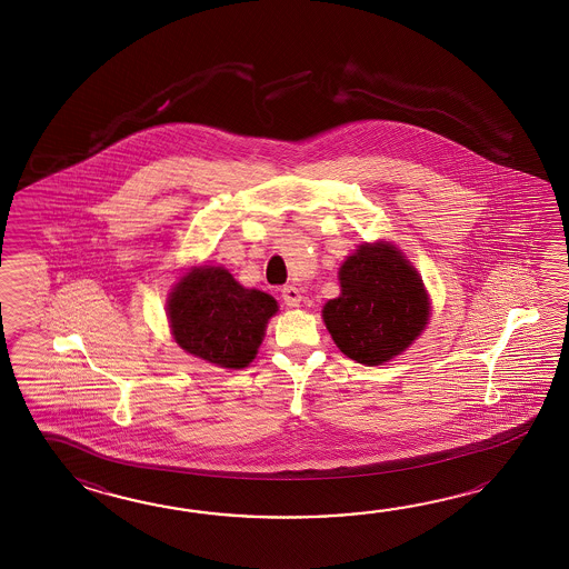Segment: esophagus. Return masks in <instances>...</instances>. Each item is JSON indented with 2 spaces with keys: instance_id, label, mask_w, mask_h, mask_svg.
<instances>
[{
  "instance_id": "obj_1",
  "label": "esophagus",
  "mask_w": 569,
  "mask_h": 569,
  "mask_svg": "<svg viewBox=\"0 0 569 569\" xmlns=\"http://www.w3.org/2000/svg\"><path fill=\"white\" fill-rule=\"evenodd\" d=\"M280 295H282V299H284V302H287L289 307H299V302H301L302 299L301 290L297 289V287H292V284L282 287Z\"/></svg>"
}]
</instances>
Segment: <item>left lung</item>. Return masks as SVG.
I'll return each instance as SVG.
<instances>
[{"mask_svg":"<svg viewBox=\"0 0 569 569\" xmlns=\"http://www.w3.org/2000/svg\"><path fill=\"white\" fill-rule=\"evenodd\" d=\"M339 284L323 321L339 350L358 363L388 362L427 326L423 280L390 243L360 246L339 268Z\"/></svg>","mask_w":569,"mask_h":569,"instance_id":"8db88e82","label":"left lung"}]
</instances>
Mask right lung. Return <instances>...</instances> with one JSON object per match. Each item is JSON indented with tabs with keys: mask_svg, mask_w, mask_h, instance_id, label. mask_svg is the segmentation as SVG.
I'll list each match as a JSON object with an SVG mask.
<instances>
[{
	"mask_svg": "<svg viewBox=\"0 0 569 569\" xmlns=\"http://www.w3.org/2000/svg\"><path fill=\"white\" fill-rule=\"evenodd\" d=\"M277 311L270 295L243 289L226 268L189 272L169 301L172 336L182 350L236 370L254 360L268 319Z\"/></svg>",
	"mask_w": 569,
	"mask_h": 569,
	"instance_id": "right-lung-1",
	"label": "right lung"
}]
</instances>
